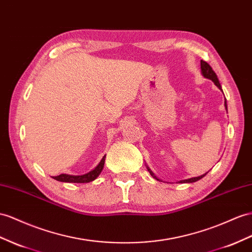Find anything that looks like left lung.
<instances>
[{
    "instance_id": "8db88e82",
    "label": "left lung",
    "mask_w": 252,
    "mask_h": 252,
    "mask_svg": "<svg viewBox=\"0 0 252 252\" xmlns=\"http://www.w3.org/2000/svg\"><path fill=\"white\" fill-rule=\"evenodd\" d=\"M200 64H201V73H202V75L205 77V79H208V80H211L213 83L215 84V85L221 90L222 92V89H221V86H220V83H219V81H218V77H217V75H216V73L214 72V70L212 69V67L210 66V64L206 63V62H204V61H201L200 62ZM224 107H225V109H227V101H225V99H224ZM228 111V109H227ZM146 167H147V169H148V171L150 172V175L154 178V179H157L158 181H159V179L158 178H157L156 176H154V173L151 171V169L149 168V167H148L147 165H146ZM206 173L208 172H205L204 175H202V176H199V177H196V178H190V179H186V180H181V181H179V183H193V182H196V181H198V180H200V179H202Z\"/></svg>"
}]
</instances>
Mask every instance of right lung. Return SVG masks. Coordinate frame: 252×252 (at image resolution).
<instances>
[{
	"label": "right lung",
	"instance_id": "right-lung-1",
	"mask_svg": "<svg viewBox=\"0 0 252 252\" xmlns=\"http://www.w3.org/2000/svg\"><path fill=\"white\" fill-rule=\"evenodd\" d=\"M105 157L104 156L100 160V163L96 165L93 170H90L89 172L85 173V175H81V176H72V175H67V173H62L60 176L52 177L56 181L60 182H67V183H88L92 182L94 180H95L100 176V173L103 170V167H104L105 163Z\"/></svg>",
	"mask_w": 252,
	"mask_h": 252
}]
</instances>
